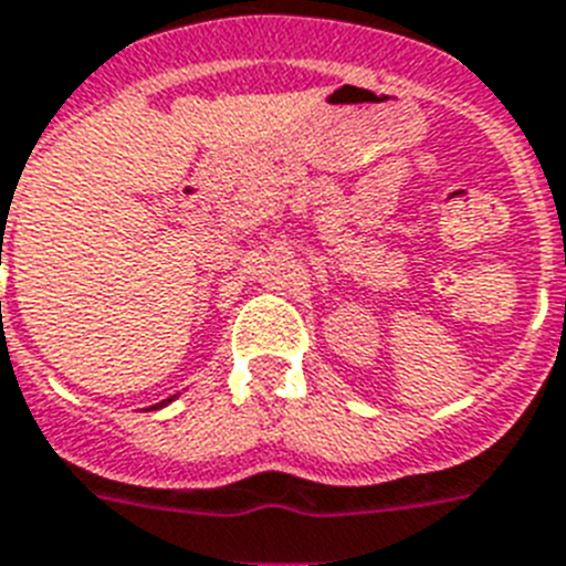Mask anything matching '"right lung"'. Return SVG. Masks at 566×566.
I'll list each match as a JSON object with an SVG mask.
<instances>
[{"label":"right lung","mask_w":566,"mask_h":566,"mask_svg":"<svg viewBox=\"0 0 566 566\" xmlns=\"http://www.w3.org/2000/svg\"><path fill=\"white\" fill-rule=\"evenodd\" d=\"M175 397H178V394H175ZM175 397H169V400L158 402V406H151V411H155V408H164V406H169V402H172V400H175Z\"/></svg>","instance_id":"obj_1"}]
</instances>
